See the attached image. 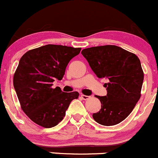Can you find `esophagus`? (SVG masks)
<instances>
[{
    "mask_svg": "<svg viewBox=\"0 0 158 158\" xmlns=\"http://www.w3.org/2000/svg\"><path fill=\"white\" fill-rule=\"evenodd\" d=\"M81 97L84 100H86V99H89L90 97H88V96H86V95H84V94H81Z\"/></svg>",
    "mask_w": 158,
    "mask_h": 158,
    "instance_id": "obj_1",
    "label": "esophagus"
}]
</instances>
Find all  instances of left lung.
<instances>
[{"label":"left lung","mask_w":158,"mask_h":158,"mask_svg":"<svg viewBox=\"0 0 158 158\" xmlns=\"http://www.w3.org/2000/svg\"><path fill=\"white\" fill-rule=\"evenodd\" d=\"M81 54L99 79L106 78L107 95L97 96L101 109L93 114L102 126L117 125L131 114L140 98L144 74L135 54L115 45L86 48Z\"/></svg>","instance_id":"left-lung-1"}]
</instances>
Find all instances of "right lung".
Instances as JSON below:
<instances>
[{"instance_id": "add662e5", "label": "right lung", "mask_w": 158, "mask_h": 158, "mask_svg": "<svg viewBox=\"0 0 158 158\" xmlns=\"http://www.w3.org/2000/svg\"><path fill=\"white\" fill-rule=\"evenodd\" d=\"M81 51L62 45L48 44L29 50L21 58L13 77V85L21 109L32 121L44 128L59 124L77 91L66 93L52 88L61 80L69 61Z\"/></svg>"}]
</instances>
